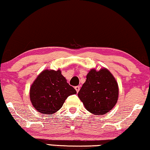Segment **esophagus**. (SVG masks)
<instances>
[{
  "label": "esophagus",
  "mask_w": 150,
  "mask_h": 150,
  "mask_svg": "<svg viewBox=\"0 0 150 150\" xmlns=\"http://www.w3.org/2000/svg\"><path fill=\"white\" fill-rule=\"evenodd\" d=\"M75 89H76V92H79V90H80V86H76V87H75Z\"/></svg>",
  "instance_id": "obj_1"
}]
</instances>
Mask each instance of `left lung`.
<instances>
[{
	"label": "left lung",
	"instance_id": "left-lung-1",
	"mask_svg": "<svg viewBox=\"0 0 150 150\" xmlns=\"http://www.w3.org/2000/svg\"><path fill=\"white\" fill-rule=\"evenodd\" d=\"M86 109L91 113L103 115L115 106L119 97L118 83L107 69H91L78 93Z\"/></svg>",
	"mask_w": 150,
	"mask_h": 150
}]
</instances>
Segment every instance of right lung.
<instances>
[{
	"instance_id": "add662e5",
	"label": "right lung",
	"mask_w": 150,
	"mask_h": 150,
	"mask_svg": "<svg viewBox=\"0 0 150 150\" xmlns=\"http://www.w3.org/2000/svg\"><path fill=\"white\" fill-rule=\"evenodd\" d=\"M76 91L67 82L60 70H45L38 75L30 88L33 107L47 115L57 112L65 100Z\"/></svg>"
}]
</instances>
